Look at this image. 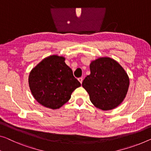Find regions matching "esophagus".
<instances>
[{
    "label": "esophagus",
    "instance_id": "34e87169",
    "mask_svg": "<svg viewBox=\"0 0 151 151\" xmlns=\"http://www.w3.org/2000/svg\"><path fill=\"white\" fill-rule=\"evenodd\" d=\"M78 81H79L81 83H82L83 78V77H80V78H78Z\"/></svg>",
    "mask_w": 151,
    "mask_h": 151
}]
</instances>
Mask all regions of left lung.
Returning a JSON list of instances; mask_svg holds the SVG:
<instances>
[{"label": "left lung", "mask_w": 151, "mask_h": 151, "mask_svg": "<svg viewBox=\"0 0 151 151\" xmlns=\"http://www.w3.org/2000/svg\"><path fill=\"white\" fill-rule=\"evenodd\" d=\"M91 74L83 80L82 86L96 107L109 111L121 104L129 85L127 74L119 63L110 58H100L91 62Z\"/></svg>", "instance_id": "1"}]
</instances>
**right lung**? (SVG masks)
Segmentation results:
<instances>
[{
	"label": "right lung",
	"instance_id": "obj_1",
	"mask_svg": "<svg viewBox=\"0 0 151 151\" xmlns=\"http://www.w3.org/2000/svg\"><path fill=\"white\" fill-rule=\"evenodd\" d=\"M62 56L45 58L30 71L28 83L35 100L44 106L58 109L70 99L81 83Z\"/></svg>",
	"mask_w": 151,
	"mask_h": 151
}]
</instances>
